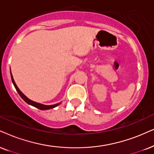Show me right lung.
I'll use <instances>...</instances> for the list:
<instances>
[{
  "mask_svg": "<svg viewBox=\"0 0 154 154\" xmlns=\"http://www.w3.org/2000/svg\"><path fill=\"white\" fill-rule=\"evenodd\" d=\"M11 79H12L13 84V85H14L15 88L16 89L17 91V92H18L19 95H20V96L21 97V98H22L23 100H24L25 102L28 103V104L31 105V106H35V107L38 108V109H40V110H47V109H52V108H54V107H56V106H58V105L61 104V102H60V103H57V104H52V105H45V104H40V103H38V102H33V101L29 100L28 97L25 96L24 94H23L22 91H21L20 89H18V87H17L16 84H15L14 79H13V75H12V74H11Z\"/></svg>",
  "mask_w": 154,
  "mask_h": 154,
  "instance_id": "add662e5",
  "label": "right lung"
}]
</instances>
